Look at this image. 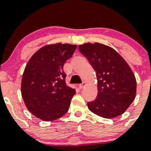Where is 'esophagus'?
Masks as SVG:
<instances>
[{
    "instance_id": "1",
    "label": "esophagus",
    "mask_w": 151,
    "mask_h": 151,
    "mask_svg": "<svg viewBox=\"0 0 151 151\" xmlns=\"http://www.w3.org/2000/svg\"><path fill=\"white\" fill-rule=\"evenodd\" d=\"M86 86V83H85V82H83V83H81V84H80V86H79V88H80V89H82V88H84Z\"/></svg>"
}]
</instances>
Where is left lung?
Masks as SVG:
<instances>
[{
	"instance_id": "1",
	"label": "left lung",
	"mask_w": 151,
	"mask_h": 151,
	"mask_svg": "<svg viewBox=\"0 0 151 151\" xmlns=\"http://www.w3.org/2000/svg\"><path fill=\"white\" fill-rule=\"evenodd\" d=\"M96 71L97 96L88 102L94 114L111 119L122 115L134 100L137 93L135 75L126 61L113 48L99 43L79 46Z\"/></svg>"
}]
</instances>
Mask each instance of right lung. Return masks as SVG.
Wrapping results in <instances>:
<instances>
[{
    "instance_id": "right-lung-1",
    "label": "right lung",
    "mask_w": 151,
    "mask_h": 151,
    "mask_svg": "<svg viewBox=\"0 0 151 151\" xmlns=\"http://www.w3.org/2000/svg\"><path fill=\"white\" fill-rule=\"evenodd\" d=\"M77 45L55 43L43 46L29 59L21 80V95L27 109L46 122L62 117L69 108L75 89L65 83L63 65Z\"/></svg>"
}]
</instances>
